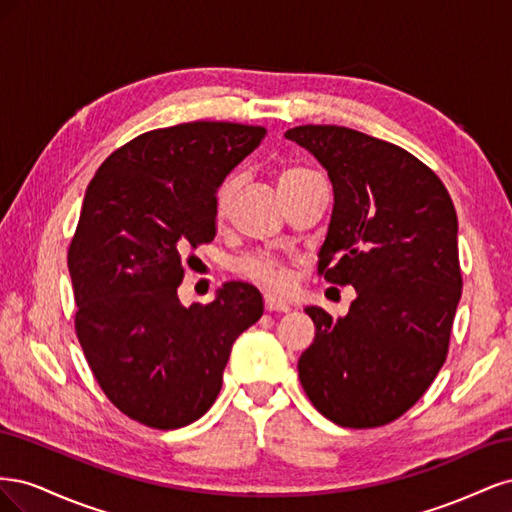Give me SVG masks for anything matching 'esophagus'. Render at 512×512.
<instances>
[{
  "label": "esophagus",
  "mask_w": 512,
  "mask_h": 512,
  "mask_svg": "<svg viewBox=\"0 0 512 512\" xmlns=\"http://www.w3.org/2000/svg\"><path fill=\"white\" fill-rule=\"evenodd\" d=\"M265 309L267 312H290V305L282 299L273 297V294H265Z\"/></svg>",
  "instance_id": "obj_1"
}]
</instances>
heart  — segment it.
Masks as SVG:
<instances>
[{"mask_svg": "<svg viewBox=\"0 0 512 512\" xmlns=\"http://www.w3.org/2000/svg\"><path fill=\"white\" fill-rule=\"evenodd\" d=\"M309 175L307 170L301 168H286L277 177V185H288L292 181H297L301 177ZM232 196H235V181H226L220 192H218V200H215V211H218V218H224L230 209L232 203ZM237 271L247 277V280H252L260 286H267L273 290H286L290 286V271L286 267V262H282L280 258H275L271 254L265 252H258V254H250L245 256L237 262Z\"/></svg>", "mask_w": 512, "mask_h": 512, "instance_id": "b5f03b06", "label": "heart"}]
</instances>
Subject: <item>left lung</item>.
Masks as SVG:
<instances>
[{
  "label": "left lung",
  "mask_w": 512,
  "mask_h": 512,
  "mask_svg": "<svg viewBox=\"0 0 512 512\" xmlns=\"http://www.w3.org/2000/svg\"><path fill=\"white\" fill-rule=\"evenodd\" d=\"M284 136L333 183L318 273L356 290L344 318L305 307L316 337L299 359V380L329 421L386 425L423 397L446 361L461 299L453 200L429 166L380 138L342 126H297Z\"/></svg>",
  "instance_id": "left-lung-1"
}]
</instances>
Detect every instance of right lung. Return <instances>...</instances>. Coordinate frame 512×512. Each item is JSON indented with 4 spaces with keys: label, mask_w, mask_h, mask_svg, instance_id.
Returning <instances> with one entry per match:
<instances>
[{
    "label": "right lung",
    "mask_w": 512,
    "mask_h": 512,
    "mask_svg": "<svg viewBox=\"0 0 512 512\" xmlns=\"http://www.w3.org/2000/svg\"><path fill=\"white\" fill-rule=\"evenodd\" d=\"M265 134L228 121L151 130L113 151L87 185L68 250L74 329L104 395L147 427L198 421L235 339L262 316L250 284L228 282L209 305L190 307L177 288L185 252L215 237L218 188Z\"/></svg>",
    "instance_id": "obj_1"
}]
</instances>
